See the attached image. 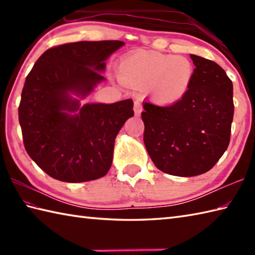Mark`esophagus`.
<instances>
[{"mask_svg": "<svg viewBox=\"0 0 255 255\" xmlns=\"http://www.w3.org/2000/svg\"><path fill=\"white\" fill-rule=\"evenodd\" d=\"M133 111H134V115L139 116L140 114L142 112V106L140 104L139 102H134V105H133Z\"/></svg>", "mask_w": 255, "mask_h": 255, "instance_id": "34e87169", "label": "esophagus"}]
</instances>
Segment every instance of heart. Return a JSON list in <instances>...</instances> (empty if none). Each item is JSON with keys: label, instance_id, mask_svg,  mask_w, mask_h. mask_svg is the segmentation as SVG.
I'll return each mask as SVG.
<instances>
[{"label": "heart", "instance_id": "b5f03b06", "mask_svg": "<svg viewBox=\"0 0 255 255\" xmlns=\"http://www.w3.org/2000/svg\"><path fill=\"white\" fill-rule=\"evenodd\" d=\"M194 72L185 57L147 50L129 53L118 64L119 79L125 84L148 88L151 99L162 106L175 105L186 96Z\"/></svg>", "mask_w": 255, "mask_h": 255}]
</instances>
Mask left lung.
Segmentation results:
<instances>
[{
	"label": "left lung",
	"instance_id": "obj_1",
	"mask_svg": "<svg viewBox=\"0 0 255 255\" xmlns=\"http://www.w3.org/2000/svg\"><path fill=\"white\" fill-rule=\"evenodd\" d=\"M194 79L184 99L173 106L143 103V141L162 172L195 176L209 171L230 142L234 86L217 63L191 55Z\"/></svg>",
	"mask_w": 255,
	"mask_h": 255
}]
</instances>
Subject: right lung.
Instances as JSON below:
<instances>
[{
    "label": "right lung",
    "instance_id": "1",
    "mask_svg": "<svg viewBox=\"0 0 255 255\" xmlns=\"http://www.w3.org/2000/svg\"><path fill=\"white\" fill-rule=\"evenodd\" d=\"M119 40L78 41L46 50L27 75L18 119L27 153L48 175L68 183L97 180L110 171L114 143L132 100L80 105L105 78V60Z\"/></svg>",
    "mask_w": 255,
    "mask_h": 255
}]
</instances>
